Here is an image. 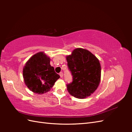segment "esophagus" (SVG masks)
<instances>
[{"mask_svg": "<svg viewBox=\"0 0 132 132\" xmlns=\"http://www.w3.org/2000/svg\"><path fill=\"white\" fill-rule=\"evenodd\" d=\"M60 75L61 78H62V77H63V72H61L60 73Z\"/></svg>", "mask_w": 132, "mask_h": 132, "instance_id": "1", "label": "esophagus"}]
</instances>
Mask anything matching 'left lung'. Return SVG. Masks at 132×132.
<instances>
[{
  "instance_id": "8db88e82",
  "label": "left lung",
  "mask_w": 132,
  "mask_h": 132,
  "mask_svg": "<svg viewBox=\"0 0 132 132\" xmlns=\"http://www.w3.org/2000/svg\"><path fill=\"white\" fill-rule=\"evenodd\" d=\"M72 82L67 85L69 94L78 99L91 96L97 88L101 79L99 60L91 52L83 48L75 49L66 56Z\"/></svg>"
}]
</instances>
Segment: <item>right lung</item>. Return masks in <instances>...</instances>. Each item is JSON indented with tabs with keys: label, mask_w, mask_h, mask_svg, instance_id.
Returning a JSON list of instances; mask_svg holds the SVG:
<instances>
[{
	"label": "right lung",
	"mask_w": 132,
	"mask_h": 132,
	"mask_svg": "<svg viewBox=\"0 0 132 132\" xmlns=\"http://www.w3.org/2000/svg\"><path fill=\"white\" fill-rule=\"evenodd\" d=\"M50 62V57L44 52H40L32 55L24 66L23 76L25 84L35 94L49 92L60 78Z\"/></svg>",
	"instance_id": "obj_1"
}]
</instances>
